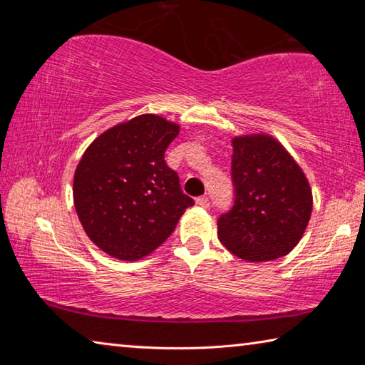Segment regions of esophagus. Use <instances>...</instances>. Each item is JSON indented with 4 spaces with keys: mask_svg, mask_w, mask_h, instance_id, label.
<instances>
[{
    "mask_svg": "<svg viewBox=\"0 0 365 365\" xmlns=\"http://www.w3.org/2000/svg\"><path fill=\"white\" fill-rule=\"evenodd\" d=\"M209 202H211V200H209V196L196 197V205L201 206V207H209Z\"/></svg>",
    "mask_w": 365,
    "mask_h": 365,
    "instance_id": "1",
    "label": "esophagus"
}]
</instances>
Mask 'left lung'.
I'll return each instance as SVG.
<instances>
[{"mask_svg": "<svg viewBox=\"0 0 365 365\" xmlns=\"http://www.w3.org/2000/svg\"><path fill=\"white\" fill-rule=\"evenodd\" d=\"M233 205L217 220L219 240L245 261L288 255L304 233L312 193L304 174L267 135L232 141Z\"/></svg>", "mask_w": 365, "mask_h": 365, "instance_id": "8db88e82", "label": "left lung"}]
</instances>
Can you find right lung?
I'll list each match as a JSON object with an SVG mask.
<instances>
[{"mask_svg":"<svg viewBox=\"0 0 365 365\" xmlns=\"http://www.w3.org/2000/svg\"><path fill=\"white\" fill-rule=\"evenodd\" d=\"M177 135V123L143 114L100 135L80 159L73 205L86 235L109 256H148L195 205L164 160Z\"/></svg>","mask_w":365,"mask_h":365,"instance_id":"add662e5","label":"right lung"}]
</instances>
